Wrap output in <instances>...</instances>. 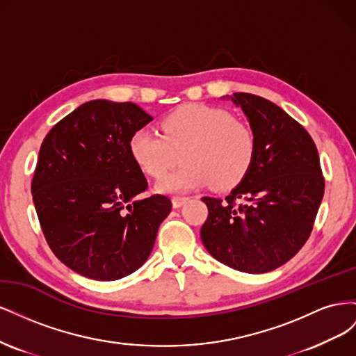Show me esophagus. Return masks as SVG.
<instances>
[{
	"mask_svg": "<svg viewBox=\"0 0 356 356\" xmlns=\"http://www.w3.org/2000/svg\"><path fill=\"white\" fill-rule=\"evenodd\" d=\"M188 202V197H182V196H174L172 197V204H174V208H181L182 204Z\"/></svg>",
	"mask_w": 356,
	"mask_h": 356,
	"instance_id": "34e87169",
	"label": "esophagus"
}]
</instances>
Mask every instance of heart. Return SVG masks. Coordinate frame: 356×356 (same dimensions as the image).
Returning <instances> with one entry per match:
<instances>
[{"instance_id":"obj_1","label":"heart","mask_w":356,"mask_h":356,"mask_svg":"<svg viewBox=\"0 0 356 356\" xmlns=\"http://www.w3.org/2000/svg\"><path fill=\"white\" fill-rule=\"evenodd\" d=\"M160 135L136 131L129 148L136 165L152 178H161L184 160L177 172L159 182L161 191H188L207 184L232 188L245 178L255 156L252 129L215 106L188 104L168 114Z\"/></svg>"}]
</instances>
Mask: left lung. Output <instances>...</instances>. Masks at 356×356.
<instances>
[{
    "instance_id": "left-lung-1",
    "label": "left lung",
    "mask_w": 356,
    "mask_h": 356,
    "mask_svg": "<svg viewBox=\"0 0 356 356\" xmlns=\"http://www.w3.org/2000/svg\"><path fill=\"white\" fill-rule=\"evenodd\" d=\"M255 134V156L238 187L222 199L202 197L208 218L202 242L220 263L266 273L306 243L324 196L318 149L306 129L261 96L233 93Z\"/></svg>"
}]
</instances>
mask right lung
<instances>
[{
  "mask_svg": "<svg viewBox=\"0 0 356 356\" xmlns=\"http://www.w3.org/2000/svg\"><path fill=\"white\" fill-rule=\"evenodd\" d=\"M153 120L132 102L96 99L51 127L41 144L32 199L44 238L71 270L117 281L138 270L156 242L172 203L148 188L129 148Z\"/></svg>",
  "mask_w": 356,
  "mask_h": 356,
  "instance_id": "add662e5",
  "label": "right lung"
}]
</instances>
